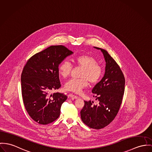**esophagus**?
<instances>
[{
	"instance_id": "esophagus-1",
	"label": "esophagus",
	"mask_w": 152,
	"mask_h": 152,
	"mask_svg": "<svg viewBox=\"0 0 152 152\" xmlns=\"http://www.w3.org/2000/svg\"><path fill=\"white\" fill-rule=\"evenodd\" d=\"M69 97L72 98H73V99H77L78 98V96H77L73 95V94H69Z\"/></svg>"
}]
</instances>
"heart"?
I'll list each match as a JSON object with an SVG mask.
<instances>
[{"label": "heart", "instance_id": "b5f03b06", "mask_svg": "<svg viewBox=\"0 0 152 152\" xmlns=\"http://www.w3.org/2000/svg\"><path fill=\"white\" fill-rule=\"evenodd\" d=\"M76 65L81 67L83 70L80 73V79H72L66 82L65 88L75 93H81L86 88L88 82L91 84H95L101 78L103 73L102 66L93 57L88 55H81L74 59ZM72 66L67 61H62L59 65L58 73L63 78H66L70 75Z\"/></svg>", "mask_w": 152, "mask_h": 152}]
</instances>
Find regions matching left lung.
Masks as SVG:
<instances>
[{"instance_id": "obj_1", "label": "left lung", "mask_w": 152, "mask_h": 152, "mask_svg": "<svg viewBox=\"0 0 152 152\" xmlns=\"http://www.w3.org/2000/svg\"><path fill=\"white\" fill-rule=\"evenodd\" d=\"M103 53L105 72L101 80L92 90L99 103L85 101L80 111L83 122L91 129H99L109 124L115 118L122 102L125 89V78L120 66L106 50L99 47Z\"/></svg>"}]
</instances>
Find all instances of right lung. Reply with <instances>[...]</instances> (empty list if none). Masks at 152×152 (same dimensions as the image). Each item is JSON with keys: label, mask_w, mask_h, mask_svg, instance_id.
<instances>
[{"label": "right lung", "mask_w": 152, "mask_h": 152, "mask_svg": "<svg viewBox=\"0 0 152 152\" xmlns=\"http://www.w3.org/2000/svg\"><path fill=\"white\" fill-rule=\"evenodd\" d=\"M73 53L64 46H51L31 57L23 67L21 77L23 104L30 117L39 124L51 123L60 115L61 105L68 97L49 93L61 87L59 65Z\"/></svg>", "instance_id": "right-lung-1"}]
</instances>
